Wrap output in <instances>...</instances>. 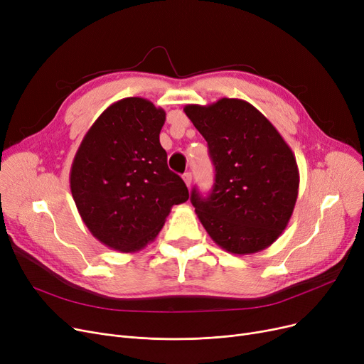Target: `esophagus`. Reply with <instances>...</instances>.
<instances>
[{
	"label": "esophagus",
	"mask_w": 364,
	"mask_h": 364,
	"mask_svg": "<svg viewBox=\"0 0 364 364\" xmlns=\"http://www.w3.org/2000/svg\"><path fill=\"white\" fill-rule=\"evenodd\" d=\"M183 180H184L186 186L190 187V184H192V174H190V172H184V174H183Z\"/></svg>",
	"instance_id": "obj_1"
}]
</instances>
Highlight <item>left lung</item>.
<instances>
[{"mask_svg":"<svg viewBox=\"0 0 364 364\" xmlns=\"http://www.w3.org/2000/svg\"><path fill=\"white\" fill-rule=\"evenodd\" d=\"M184 112L208 143L215 183L208 198L192 190V205L224 251L247 255L269 247L288 225L298 198L295 155L251 103L220 99Z\"/></svg>","mask_w":364,"mask_h":364,"instance_id":"left-lung-1","label":"left lung"}]
</instances>
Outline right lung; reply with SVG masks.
Returning a JSON list of instances; mask_svg holds the SVG:
<instances>
[{"label": "right lung", "mask_w": 364, "mask_h": 364, "mask_svg": "<svg viewBox=\"0 0 364 364\" xmlns=\"http://www.w3.org/2000/svg\"><path fill=\"white\" fill-rule=\"evenodd\" d=\"M165 110L141 97L110 105L76 150L70 192L91 235L110 250L137 252L158 236L174 205L188 199L166 164Z\"/></svg>", "instance_id": "1"}]
</instances>
